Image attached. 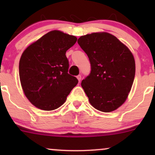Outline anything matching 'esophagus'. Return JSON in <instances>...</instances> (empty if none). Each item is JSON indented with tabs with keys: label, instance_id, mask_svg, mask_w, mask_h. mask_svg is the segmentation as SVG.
Returning <instances> with one entry per match:
<instances>
[{
	"label": "esophagus",
	"instance_id": "34e87169",
	"mask_svg": "<svg viewBox=\"0 0 155 155\" xmlns=\"http://www.w3.org/2000/svg\"><path fill=\"white\" fill-rule=\"evenodd\" d=\"M76 78H77V79L79 80V81H81V75H78L77 76H76Z\"/></svg>",
	"mask_w": 155,
	"mask_h": 155
}]
</instances>
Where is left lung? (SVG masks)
I'll return each instance as SVG.
<instances>
[{
	"instance_id": "8db88e82",
	"label": "left lung",
	"mask_w": 155,
	"mask_h": 155,
	"mask_svg": "<svg viewBox=\"0 0 155 155\" xmlns=\"http://www.w3.org/2000/svg\"><path fill=\"white\" fill-rule=\"evenodd\" d=\"M77 42L91 64V73L81 81L90 104L103 112L117 109L127 100L134 81L132 52L106 32L81 35Z\"/></svg>"
}]
</instances>
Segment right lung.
Listing matches in <instances>:
<instances>
[{
	"label": "right lung",
	"instance_id": "obj_1",
	"mask_svg": "<svg viewBox=\"0 0 155 155\" xmlns=\"http://www.w3.org/2000/svg\"><path fill=\"white\" fill-rule=\"evenodd\" d=\"M77 38L51 31L25 49L19 64L21 86L28 101L44 111L61 106L78 79L68 74L66 51Z\"/></svg>",
	"mask_w": 155,
	"mask_h": 155
}]
</instances>
